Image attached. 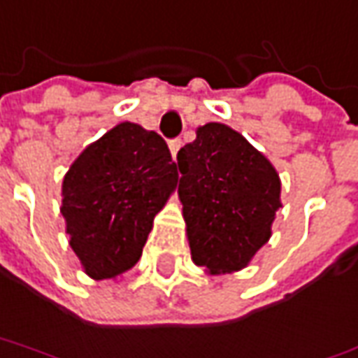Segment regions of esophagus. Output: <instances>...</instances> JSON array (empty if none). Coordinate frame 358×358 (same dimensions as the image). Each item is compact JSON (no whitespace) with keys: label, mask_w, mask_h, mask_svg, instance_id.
<instances>
[{"label":"esophagus","mask_w":358,"mask_h":358,"mask_svg":"<svg viewBox=\"0 0 358 358\" xmlns=\"http://www.w3.org/2000/svg\"><path fill=\"white\" fill-rule=\"evenodd\" d=\"M181 145H183V141L179 140V138H175V140L169 141V150H171V155H173V159L177 157V153L181 150Z\"/></svg>","instance_id":"obj_1"}]
</instances>
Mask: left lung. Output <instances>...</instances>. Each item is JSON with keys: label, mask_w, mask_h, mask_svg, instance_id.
Listing matches in <instances>:
<instances>
[{"label": "left lung", "mask_w": 358, "mask_h": 358, "mask_svg": "<svg viewBox=\"0 0 358 358\" xmlns=\"http://www.w3.org/2000/svg\"><path fill=\"white\" fill-rule=\"evenodd\" d=\"M179 199L196 266L238 272L272 234L280 177L272 163L224 124L196 129L177 153Z\"/></svg>", "instance_id": "8db88e82"}]
</instances>
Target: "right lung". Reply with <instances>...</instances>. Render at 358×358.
<instances>
[{"mask_svg":"<svg viewBox=\"0 0 358 358\" xmlns=\"http://www.w3.org/2000/svg\"><path fill=\"white\" fill-rule=\"evenodd\" d=\"M177 179L165 140L131 122L78 155L62 181L61 213L86 274L112 280L136 266Z\"/></svg>","mask_w":358,"mask_h":358,"instance_id":"1","label":"right lung"}]
</instances>
